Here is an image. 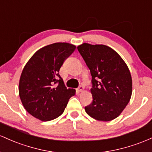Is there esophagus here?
<instances>
[{"label":"esophagus","mask_w":152,"mask_h":152,"mask_svg":"<svg viewBox=\"0 0 152 152\" xmlns=\"http://www.w3.org/2000/svg\"><path fill=\"white\" fill-rule=\"evenodd\" d=\"M83 90H84V87H83V85H80V86L79 88H78L77 89V92L78 93H82V92H83Z\"/></svg>","instance_id":"obj_1"}]
</instances>
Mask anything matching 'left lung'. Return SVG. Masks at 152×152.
Listing matches in <instances>:
<instances>
[{
	"label": "left lung",
	"instance_id": "left-lung-1",
	"mask_svg": "<svg viewBox=\"0 0 152 152\" xmlns=\"http://www.w3.org/2000/svg\"><path fill=\"white\" fill-rule=\"evenodd\" d=\"M77 49L92 76L93 102L85 107V112L100 121L116 118L132 94V79L127 64L106 45L83 43Z\"/></svg>",
	"mask_w": 152,
	"mask_h": 152
}]
</instances>
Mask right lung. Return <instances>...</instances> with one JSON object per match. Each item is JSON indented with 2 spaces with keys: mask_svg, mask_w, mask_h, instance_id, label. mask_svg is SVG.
Returning a JSON list of instances; mask_svg holds the SVG:
<instances>
[{
  "mask_svg": "<svg viewBox=\"0 0 152 152\" xmlns=\"http://www.w3.org/2000/svg\"><path fill=\"white\" fill-rule=\"evenodd\" d=\"M75 49L66 42L49 44L36 52L26 64L18 93L23 107L32 116L42 121L57 118L75 94V89H67L59 75L64 60Z\"/></svg>",
  "mask_w": 152,
  "mask_h": 152,
  "instance_id": "obj_1",
  "label": "right lung"
}]
</instances>
